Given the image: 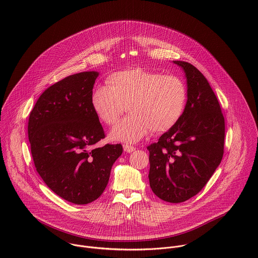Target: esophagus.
<instances>
[{
    "instance_id": "obj_1",
    "label": "esophagus",
    "mask_w": 258,
    "mask_h": 258,
    "mask_svg": "<svg viewBox=\"0 0 258 258\" xmlns=\"http://www.w3.org/2000/svg\"><path fill=\"white\" fill-rule=\"evenodd\" d=\"M123 148H124V151H125V152H127V153H132V152H134V151H135V149H136L134 146H132V145H128V144H124V145H123Z\"/></svg>"
}]
</instances>
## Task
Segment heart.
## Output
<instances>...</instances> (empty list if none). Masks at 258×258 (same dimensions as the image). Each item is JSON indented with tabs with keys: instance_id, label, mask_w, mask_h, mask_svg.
<instances>
[{
	"instance_id": "1",
	"label": "heart",
	"mask_w": 258,
	"mask_h": 258,
	"mask_svg": "<svg viewBox=\"0 0 258 258\" xmlns=\"http://www.w3.org/2000/svg\"><path fill=\"white\" fill-rule=\"evenodd\" d=\"M107 86L91 92V106L106 125L117 123L125 110L130 112L111 131L113 140L134 143L152 130L164 133L175 127L186 108L188 91L177 75H165L144 69H131L111 74Z\"/></svg>"
}]
</instances>
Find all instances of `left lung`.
I'll return each instance as SVG.
<instances>
[{"label": "left lung", "instance_id": "1", "mask_svg": "<svg viewBox=\"0 0 258 258\" xmlns=\"http://www.w3.org/2000/svg\"><path fill=\"white\" fill-rule=\"evenodd\" d=\"M174 62L185 74L187 104L179 123L148 146V177L157 197L178 204L200 192L221 164L224 118L204 74L188 62Z\"/></svg>", "mask_w": 258, "mask_h": 258}]
</instances>
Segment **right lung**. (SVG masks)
<instances>
[{"instance_id": "right-lung-1", "label": "right lung", "mask_w": 258, "mask_h": 258, "mask_svg": "<svg viewBox=\"0 0 258 258\" xmlns=\"http://www.w3.org/2000/svg\"><path fill=\"white\" fill-rule=\"evenodd\" d=\"M96 72L70 75L49 86L30 114L28 133L35 167L57 196L86 205L104 191L121 144H95L105 138L91 106Z\"/></svg>"}]
</instances>
